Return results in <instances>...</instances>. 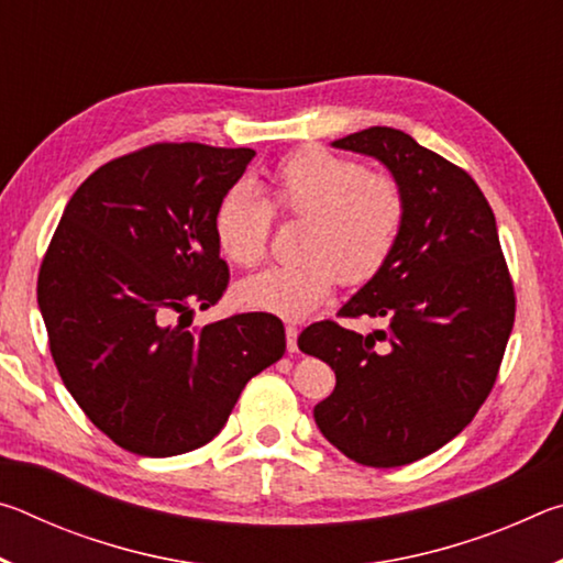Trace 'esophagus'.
<instances>
[{
  "label": "esophagus",
  "instance_id": "obj_1",
  "mask_svg": "<svg viewBox=\"0 0 563 563\" xmlns=\"http://www.w3.org/2000/svg\"><path fill=\"white\" fill-rule=\"evenodd\" d=\"M285 342H288V352H298V328L285 325Z\"/></svg>",
  "mask_w": 563,
  "mask_h": 563
}]
</instances>
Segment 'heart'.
<instances>
[{
	"label": "heart",
	"instance_id": "obj_1",
	"mask_svg": "<svg viewBox=\"0 0 563 563\" xmlns=\"http://www.w3.org/2000/svg\"><path fill=\"white\" fill-rule=\"evenodd\" d=\"M265 188L268 198L251 186L228 190L216 213L218 245L243 268L263 263L275 211L280 218H302V261L238 285L235 298L247 310L305 320L330 298L338 280L350 288L373 280L402 238V184L320 146H302L278 161Z\"/></svg>",
	"mask_w": 563,
	"mask_h": 563
}]
</instances>
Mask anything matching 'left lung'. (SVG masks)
Listing matches in <instances>:
<instances>
[{"label":"left lung","instance_id":"obj_1","mask_svg":"<svg viewBox=\"0 0 563 563\" xmlns=\"http://www.w3.org/2000/svg\"><path fill=\"white\" fill-rule=\"evenodd\" d=\"M385 164L405 188L393 258L342 305L340 318H383L360 335L332 320L298 338L335 369L316 405L325 440L365 466H402L454 440L489 397L517 298L492 206L460 166L405 131L373 126L332 141Z\"/></svg>","mask_w":563,"mask_h":563}]
</instances>
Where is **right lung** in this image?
Wrapping results in <instances>:
<instances>
[{
    "mask_svg": "<svg viewBox=\"0 0 563 563\" xmlns=\"http://www.w3.org/2000/svg\"><path fill=\"white\" fill-rule=\"evenodd\" d=\"M253 156L154 144L113 158L76 188L46 247L36 300L54 365L84 415L133 454L208 444L247 379L283 357V322L268 312L180 325L228 288L216 213Z\"/></svg>",
    "mask_w": 563,
    "mask_h": 563,
    "instance_id": "right-lung-1",
    "label": "right lung"
}]
</instances>
